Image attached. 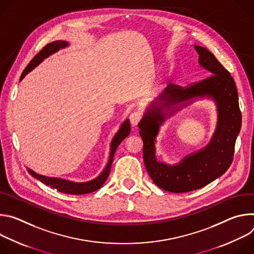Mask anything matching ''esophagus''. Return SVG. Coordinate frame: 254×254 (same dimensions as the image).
Segmentation results:
<instances>
[{
  "instance_id": "esophagus-1",
  "label": "esophagus",
  "mask_w": 254,
  "mask_h": 254,
  "mask_svg": "<svg viewBox=\"0 0 254 254\" xmlns=\"http://www.w3.org/2000/svg\"><path fill=\"white\" fill-rule=\"evenodd\" d=\"M140 120H141V114L139 112H133L129 116V121L132 126H136Z\"/></svg>"
}]
</instances>
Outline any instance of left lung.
<instances>
[{
	"label": "left lung",
	"instance_id": "left-lung-1",
	"mask_svg": "<svg viewBox=\"0 0 254 254\" xmlns=\"http://www.w3.org/2000/svg\"><path fill=\"white\" fill-rule=\"evenodd\" d=\"M199 64L209 77L188 87L169 83L150 104L137 125L143 141V162L154 183L172 193L200 189L223 175L233 161L235 140L241 127V112L234 79L222 64L206 48L194 45ZM200 97L213 99L217 106V127L203 149L168 165L155 158V137L161 124L174 113Z\"/></svg>",
	"mask_w": 254,
	"mask_h": 254
}]
</instances>
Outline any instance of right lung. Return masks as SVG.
Returning a JSON list of instances; mask_svg holds the SVG:
<instances>
[{"label":"right lung","mask_w":254,"mask_h":254,"mask_svg":"<svg viewBox=\"0 0 254 254\" xmlns=\"http://www.w3.org/2000/svg\"><path fill=\"white\" fill-rule=\"evenodd\" d=\"M67 46H68V42H66V41H54V42L47 44L27 65V67L25 68V70L23 71V73L21 75L20 81L29 73L31 70H33L36 66H38L45 58H47L50 55H52L53 53L59 51L61 48H65ZM129 132H130L129 121L126 120L123 123V125L121 126L119 131L115 134V136L111 142L110 159H108V162H107L105 168L103 169V171L100 173V175L98 177H96L95 179H93L91 181H87V182H82V183H77V182H72V181L65 180V179L42 176V175L35 173L31 169H28V172L32 177L39 180L40 182H42L46 186H49L52 189H56L57 191L65 193V194L82 195V194L94 192V191L98 190L104 184L108 175H110L117 148L120 146V143L129 134Z\"/></svg>","instance_id":"1"}]
</instances>
